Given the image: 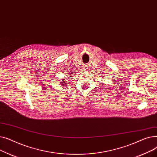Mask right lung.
I'll use <instances>...</instances> for the list:
<instances>
[{"label": "right lung", "mask_w": 157, "mask_h": 157, "mask_svg": "<svg viewBox=\"0 0 157 157\" xmlns=\"http://www.w3.org/2000/svg\"><path fill=\"white\" fill-rule=\"evenodd\" d=\"M70 74H71V75H72L73 72H70ZM66 78H67L68 77H66ZM68 80H69V79H68ZM67 81H64V80L61 81V85H62V86L65 85V86H66V84H67Z\"/></svg>", "instance_id": "obj_1"}]
</instances>
